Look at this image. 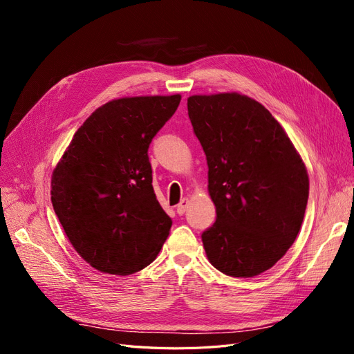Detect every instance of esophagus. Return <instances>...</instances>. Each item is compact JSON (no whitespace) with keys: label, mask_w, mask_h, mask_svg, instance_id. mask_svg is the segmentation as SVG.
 I'll return each instance as SVG.
<instances>
[{"label":"esophagus","mask_w":354,"mask_h":354,"mask_svg":"<svg viewBox=\"0 0 354 354\" xmlns=\"http://www.w3.org/2000/svg\"><path fill=\"white\" fill-rule=\"evenodd\" d=\"M187 207H189V199H187V198L181 199V202L177 205V214H180V216H183V214H185L186 209H187Z\"/></svg>","instance_id":"1"}]
</instances>
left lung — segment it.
I'll return each mask as SVG.
<instances>
[{
  "label": "left lung",
  "mask_w": 354,
  "mask_h": 354,
  "mask_svg": "<svg viewBox=\"0 0 354 354\" xmlns=\"http://www.w3.org/2000/svg\"><path fill=\"white\" fill-rule=\"evenodd\" d=\"M187 112L217 212L202 233L209 263L234 277L269 270L301 229L308 199L301 156L272 113L245 94L190 95Z\"/></svg>",
  "instance_id": "left-lung-1"
}]
</instances>
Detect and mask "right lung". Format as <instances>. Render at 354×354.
<instances>
[{"label":"right lung","mask_w":354,"mask_h":354,"mask_svg":"<svg viewBox=\"0 0 354 354\" xmlns=\"http://www.w3.org/2000/svg\"><path fill=\"white\" fill-rule=\"evenodd\" d=\"M180 100L173 94L104 103L53 171V208L75 251L95 270H142L168 238L173 221L156 201L147 149Z\"/></svg>","instance_id":"obj_1"}]
</instances>
